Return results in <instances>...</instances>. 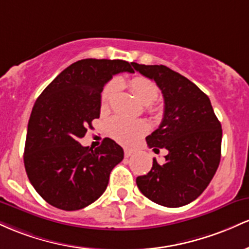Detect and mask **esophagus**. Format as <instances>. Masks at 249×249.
<instances>
[{"mask_svg":"<svg viewBox=\"0 0 249 249\" xmlns=\"http://www.w3.org/2000/svg\"><path fill=\"white\" fill-rule=\"evenodd\" d=\"M133 150L129 149V148H125L124 149V158H129V156L133 155Z\"/></svg>","mask_w":249,"mask_h":249,"instance_id":"1","label":"esophagus"}]
</instances>
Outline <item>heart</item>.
Segmentation results:
<instances>
[{
    "label": "heart",
    "instance_id": "heart-1",
    "mask_svg": "<svg viewBox=\"0 0 249 249\" xmlns=\"http://www.w3.org/2000/svg\"><path fill=\"white\" fill-rule=\"evenodd\" d=\"M129 87L136 99L143 105H147L146 109L148 113L153 116H158L161 108L153 105V102L158 99L160 90L154 81L144 76H136L129 81ZM116 89L117 82L115 81L106 86L101 94L102 108H107L110 105ZM107 128L109 135L116 141L121 143H130L147 132L148 125L143 120H130L122 116H114L108 121Z\"/></svg>",
    "mask_w": 249,
    "mask_h": 249
}]
</instances>
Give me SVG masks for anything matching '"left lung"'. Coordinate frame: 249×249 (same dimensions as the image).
Segmentation results:
<instances>
[{"instance_id": "8db88e82", "label": "left lung", "mask_w": 249, "mask_h": 249, "mask_svg": "<svg viewBox=\"0 0 249 249\" xmlns=\"http://www.w3.org/2000/svg\"><path fill=\"white\" fill-rule=\"evenodd\" d=\"M132 66L161 89L163 119L146 141L155 153L168 152L163 163L153 160L150 172L136 178V185L158 205L182 207L202 194L219 167L221 124L209 97L187 77L161 64Z\"/></svg>"}]
</instances>
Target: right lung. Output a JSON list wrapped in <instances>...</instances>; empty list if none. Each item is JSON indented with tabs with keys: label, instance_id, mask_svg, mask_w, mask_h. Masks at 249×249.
<instances>
[{
	"label": "right lung",
	"instance_id": "add662e5",
	"mask_svg": "<svg viewBox=\"0 0 249 249\" xmlns=\"http://www.w3.org/2000/svg\"><path fill=\"white\" fill-rule=\"evenodd\" d=\"M134 72L122 60L85 58L67 67L36 100L28 122L24 168L49 205L63 211L87 207L106 191L124 149L109 138L89 149L79 140L100 117L101 93L113 75Z\"/></svg>",
	"mask_w": 249,
	"mask_h": 249
}]
</instances>
